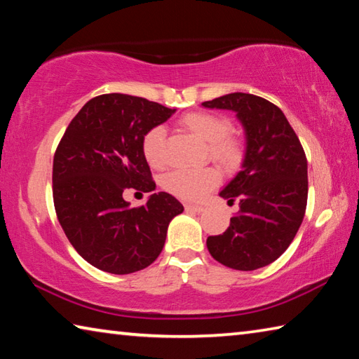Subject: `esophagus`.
Segmentation results:
<instances>
[{"label": "esophagus", "instance_id": "1", "mask_svg": "<svg viewBox=\"0 0 359 359\" xmlns=\"http://www.w3.org/2000/svg\"><path fill=\"white\" fill-rule=\"evenodd\" d=\"M185 210H191V212H203L204 205H198V204H185Z\"/></svg>", "mask_w": 359, "mask_h": 359}]
</instances>
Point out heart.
<instances>
[{
  "label": "heart",
  "mask_w": 359,
  "mask_h": 359,
  "mask_svg": "<svg viewBox=\"0 0 359 359\" xmlns=\"http://www.w3.org/2000/svg\"><path fill=\"white\" fill-rule=\"evenodd\" d=\"M180 123L184 128L191 131L194 136L208 142V154L212 161L218 166L233 171L242 161V145L238 139L229 135L231 125L222 115L212 112H190L182 117ZM165 137L166 131L163 126H155L142 139V154L149 165L155 169L165 166ZM220 184V174L214 168L204 169H177L169 172L163 187L169 193L187 201H199L212 188Z\"/></svg>",
  "instance_id": "heart-1"
}]
</instances>
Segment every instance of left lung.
<instances>
[{
    "instance_id": "left-lung-1",
    "label": "left lung",
    "mask_w": 359,
    "mask_h": 359,
    "mask_svg": "<svg viewBox=\"0 0 359 359\" xmlns=\"http://www.w3.org/2000/svg\"><path fill=\"white\" fill-rule=\"evenodd\" d=\"M201 106L236 112L245 135L242 169L220 196L239 212L223 234L209 236V253L223 266L255 271L276 261L299 229L307 205V158L285 114L250 93H229Z\"/></svg>"
}]
</instances>
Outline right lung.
Instances as JSON below:
<instances>
[{"label":"right lung","mask_w":359,"mask_h":359,"mask_svg":"<svg viewBox=\"0 0 359 359\" xmlns=\"http://www.w3.org/2000/svg\"><path fill=\"white\" fill-rule=\"evenodd\" d=\"M175 112L139 96L109 93L90 100L53 156V204L76 252L111 274L150 266L165 247L168 226L184 212L172 194H150L141 208L123 199L125 188L155 190L142 139Z\"/></svg>","instance_id":"obj_1"}]
</instances>
